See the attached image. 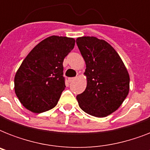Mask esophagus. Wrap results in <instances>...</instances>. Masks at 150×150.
<instances>
[{
	"label": "esophagus",
	"mask_w": 150,
	"mask_h": 150,
	"mask_svg": "<svg viewBox=\"0 0 150 150\" xmlns=\"http://www.w3.org/2000/svg\"><path fill=\"white\" fill-rule=\"evenodd\" d=\"M75 79V78H69V79H68V82H73Z\"/></svg>",
	"instance_id": "34e87169"
}]
</instances>
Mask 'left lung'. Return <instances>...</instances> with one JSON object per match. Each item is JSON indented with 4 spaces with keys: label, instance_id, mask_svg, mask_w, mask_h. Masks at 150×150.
I'll list each match as a JSON object with an SVG mask.
<instances>
[{
    "label": "left lung",
    "instance_id": "left-lung-1",
    "mask_svg": "<svg viewBox=\"0 0 150 150\" xmlns=\"http://www.w3.org/2000/svg\"><path fill=\"white\" fill-rule=\"evenodd\" d=\"M85 60L87 86L77 98L80 108L92 116L104 117L116 111L129 92L130 78L125 64L111 45L94 36L76 40Z\"/></svg>",
    "mask_w": 150,
    "mask_h": 150
}]
</instances>
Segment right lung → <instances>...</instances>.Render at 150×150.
Wrapping results in <instances>:
<instances>
[{
    "label": "right lung",
    "instance_id": "1",
    "mask_svg": "<svg viewBox=\"0 0 150 150\" xmlns=\"http://www.w3.org/2000/svg\"><path fill=\"white\" fill-rule=\"evenodd\" d=\"M75 39L51 36L29 52L15 76V92L27 110L40 114L54 108L65 89L64 59Z\"/></svg>",
    "mask_w": 150,
    "mask_h": 150
}]
</instances>
